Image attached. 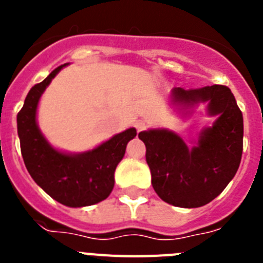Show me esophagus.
<instances>
[{"label": "esophagus", "instance_id": "esophagus-1", "mask_svg": "<svg viewBox=\"0 0 263 263\" xmlns=\"http://www.w3.org/2000/svg\"><path fill=\"white\" fill-rule=\"evenodd\" d=\"M134 126H136L137 132H142V130L146 129V122L142 120H138L136 124H134Z\"/></svg>", "mask_w": 263, "mask_h": 263}]
</instances>
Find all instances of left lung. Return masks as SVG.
<instances>
[{
	"label": "left lung",
	"instance_id": "8db88e82",
	"mask_svg": "<svg viewBox=\"0 0 263 263\" xmlns=\"http://www.w3.org/2000/svg\"><path fill=\"white\" fill-rule=\"evenodd\" d=\"M170 101L182 117H188L199 104L205 103L206 115L216 120L212 126L201 130L191 147L179 134L164 127L138 134L146 146L153 188L171 205L203 206L224 191L240 166L242 113L231 89L224 85L173 88Z\"/></svg>",
	"mask_w": 263,
	"mask_h": 263
}]
</instances>
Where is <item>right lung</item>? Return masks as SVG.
Returning <instances> with one entry per match:
<instances>
[{"mask_svg":"<svg viewBox=\"0 0 263 263\" xmlns=\"http://www.w3.org/2000/svg\"><path fill=\"white\" fill-rule=\"evenodd\" d=\"M68 64L53 69L30 89L17 116V129L23 162L34 182L53 200L79 208L100 203L110 195L116 167L124 158L127 142L137 136V130L126 129L88 152L67 153L53 147L39 129L36 111L46 88Z\"/></svg>","mask_w":263,"mask_h":263,"instance_id":"1","label":"right lung"}]
</instances>
